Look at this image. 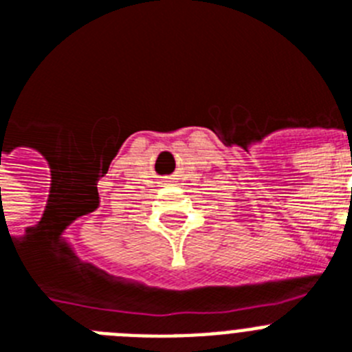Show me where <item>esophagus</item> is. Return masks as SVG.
Wrapping results in <instances>:
<instances>
[{"mask_svg":"<svg viewBox=\"0 0 352 352\" xmlns=\"http://www.w3.org/2000/svg\"><path fill=\"white\" fill-rule=\"evenodd\" d=\"M173 183V178H166L164 179V185H170Z\"/></svg>","mask_w":352,"mask_h":352,"instance_id":"1","label":"esophagus"}]
</instances>
